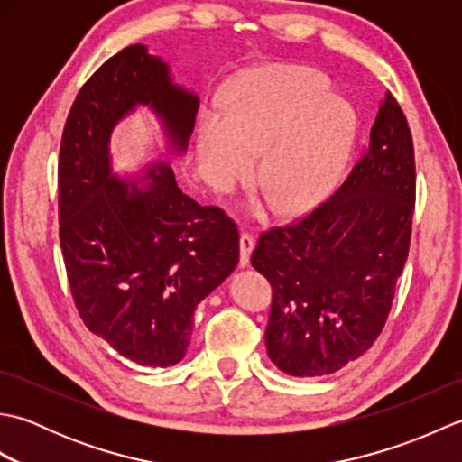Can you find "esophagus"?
<instances>
[{
	"mask_svg": "<svg viewBox=\"0 0 462 462\" xmlns=\"http://www.w3.org/2000/svg\"><path fill=\"white\" fill-rule=\"evenodd\" d=\"M252 250H254V236L248 232H242L240 234V263L242 266H248Z\"/></svg>",
	"mask_w": 462,
	"mask_h": 462,
	"instance_id": "esophagus-1",
	"label": "esophagus"
}]
</instances>
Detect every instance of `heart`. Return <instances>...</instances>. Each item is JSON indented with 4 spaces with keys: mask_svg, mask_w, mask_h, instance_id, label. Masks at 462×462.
Returning a JSON list of instances; mask_svg holds the SVG:
<instances>
[{
    "mask_svg": "<svg viewBox=\"0 0 462 462\" xmlns=\"http://www.w3.org/2000/svg\"><path fill=\"white\" fill-rule=\"evenodd\" d=\"M356 139V115L316 71L293 65L252 69L208 105L199 125L200 172L216 190H232L256 169L280 212L300 214L339 182Z\"/></svg>",
    "mask_w": 462,
    "mask_h": 462,
    "instance_id": "b5f03b06",
    "label": "heart"
}]
</instances>
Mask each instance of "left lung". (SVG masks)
<instances>
[{"label": "left lung", "instance_id": "left-lung-1", "mask_svg": "<svg viewBox=\"0 0 462 462\" xmlns=\"http://www.w3.org/2000/svg\"><path fill=\"white\" fill-rule=\"evenodd\" d=\"M413 136L395 97L346 182L306 216L262 232L252 266L272 283L266 347L278 369L319 377L385 328L415 212Z\"/></svg>", "mask_w": 462, "mask_h": 462}]
</instances>
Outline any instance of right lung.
<instances>
[{
	"mask_svg": "<svg viewBox=\"0 0 462 462\" xmlns=\"http://www.w3.org/2000/svg\"><path fill=\"white\" fill-rule=\"evenodd\" d=\"M151 105L184 151L199 99L171 83L169 67L136 43L97 69L69 111L59 151V242L85 328L144 367L179 363L199 303L236 268L238 228L218 206H200L169 164L146 184L113 179L116 121Z\"/></svg>",
	"mask_w": 462,
	"mask_h": 462,
	"instance_id": "1",
	"label": "right lung"
}]
</instances>
